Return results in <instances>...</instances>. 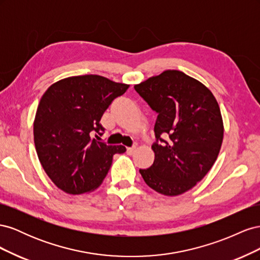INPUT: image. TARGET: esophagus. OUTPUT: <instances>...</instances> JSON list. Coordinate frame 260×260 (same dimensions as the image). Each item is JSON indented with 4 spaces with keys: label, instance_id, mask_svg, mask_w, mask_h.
<instances>
[{
    "label": "esophagus",
    "instance_id": "34e87169",
    "mask_svg": "<svg viewBox=\"0 0 260 260\" xmlns=\"http://www.w3.org/2000/svg\"><path fill=\"white\" fill-rule=\"evenodd\" d=\"M135 151H136V146H132V147H128L127 148V153L129 155H132L133 153H135Z\"/></svg>",
    "mask_w": 260,
    "mask_h": 260
}]
</instances>
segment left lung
I'll return each mask as SVG.
<instances>
[{
	"mask_svg": "<svg viewBox=\"0 0 260 260\" xmlns=\"http://www.w3.org/2000/svg\"><path fill=\"white\" fill-rule=\"evenodd\" d=\"M135 90L157 114L155 159L140 174L156 192L182 194L206 176L218 157L223 122L217 101L205 85L179 70H166Z\"/></svg>",
	"mask_w": 260,
	"mask_h": 260,
	"instance_id": "8db88e82",
	"label": "left lung"
}]
</instances>
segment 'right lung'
I'll return each mask as SVG.
<instances>
[{
  "mask_svg": "<svg viewBox=\"0 0 260 260\" xmlns=\"http://www.w3.org/2000/svg\"><path fill=\"white\" fill-rule=\"evenodd\" d=\"M129 85L98 75L69 77L52 84L39 103L34 137L36 151L46 175L68 194L96 188L122 145L99 141L105 129L101 118Z\"/></svg>",
  "mask_w": 260,
  "mask_h": 260,
  "instance_id": "right-lung-1",
  "label": "right lung"
}]
</instances>
